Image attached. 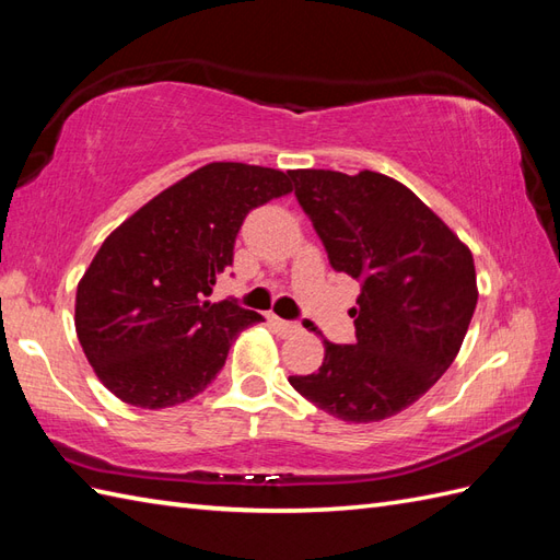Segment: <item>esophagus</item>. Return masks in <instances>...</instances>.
<instances>
[{"mask_svg": "<svg viewBox=\"0 0 560 560\" xmlns=\"http://www.w3.org/2000/svg\"><path fill=\"white\" fill-rule=\"evenodd\" d=\"M270 323L284 335V338H290V335H296L302 330V326L296 320H284V318H278V316H270Z\"/></svg>", "mask_w": 560, "mask_h": 560, "instance_id": "1", "label": "esophagus"}]
</instances>
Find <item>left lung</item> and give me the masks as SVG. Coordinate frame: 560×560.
Wrapping results in <instances>:
<instances>
[{
	"instance_id": "obj_1",
	"label": "left lung",
	"mask_w": 560,
	"mask_h": 560,
	"mask_svg": "<svg viewBox=\"0 0 560 560\" xmlns=\"http://www.w3.org/2000/svg\"><path fill=\"white\" fill-rule=\"evenodd\" d=\"M290 177L330 266L362 284L350 312L357 342L323 340V364L290 376L292 388L342 421L388 419L457 357L479 296L475 258L405 184L378 172L292 170Z\"/></svg>"
}]
</instances>
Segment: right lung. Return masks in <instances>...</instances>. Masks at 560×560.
Listing matches in <instances>:
<instances>
[{
    "label": "right lung",
    "instance_id": "add662e5",
    "mask_svg": "<svg viewBox=\"0 0 560 560\" xmlns=\"http://www.w3.org/2000/svg\"><path fill=\"white\" fill-rule=\"evenodd\" d=\"M290 191L280 170L210 163L109 234L77 292L79 340L107 390L160 409L220 374L234 338L264 318L208 296L232 266L244 218Z\"/></svg>",
    "mask_w": 560,
    "mask_h": 560
}]
</instances>
